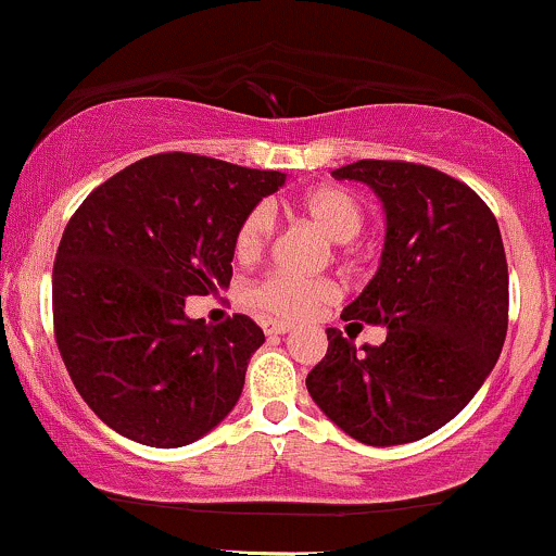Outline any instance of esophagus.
Masks as SVG:
<instances>
[{"label": "esophagus", "instance_id": "34e87169", "mask_svg": "<svg viewBox=\"0 0 556 556\" xmlns=\"http://www.w3.org/2000/svg\"><path fill=\"white\" fill-rule=\"evenodd\" d=\"M261 327H264V331L269 337H279V334H287V331H290L292 327L287 321H277V318H264V321H261Z\"/></svg>", "mask_w": 556, "mask_h": 556}]
</instances>
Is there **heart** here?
Masks as SVG:
<instances>
[{
  "mask_svg": "<svg viewBox=\"0 0 556 556\" xmlns=\"http://www.w3.org/2000/svg\"><path fill=\"white\" fill-rule=\"evenodd\" d=\"M298 212L314 225L324 238L342 242V253H348V242L358 238L366 225V206L361 198L340 185H318L300 195ZM274 235V216L269 206H256L242 216L235 232V256L240 261H256L264 256ZM337 298V285L331 279H303L295 274H269L258 279L248 290V303L253 308L279 318H305L321 305Z\"/></svg>",
  "mask_w": 556,
  "mask_h": 556,
  "instance_id": "b5f03b06",
  "label": "heart"
}]
</instances>
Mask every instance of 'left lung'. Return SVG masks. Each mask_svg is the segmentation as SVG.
<instances>
[{"label": "left lung", "instance_id": "8db88e82", "mask_svg": "<svg viewBox=\"0 0 556 556\" xmlns=\"http://www.w3.org/2000/svg\"><path fill=\"white\" fill-rule=\"evenodd\" d=\"M331 175L371 185L387 208L379 271L342 311L350 327L384 324L387 340L358 353L353 337L327 329V355L305 387L358 442H416L468 405L502 353L509 277L500 225L473 188L426 164L361 159Z\"/></svg>", "mask_w": 556, "mask_h": 556}]
</instances>
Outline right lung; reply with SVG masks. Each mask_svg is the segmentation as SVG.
Wrapping results in <instances>:
<instances>
[{"mask_svg": "<svg viewBox=\"0 0 556 556\" xmlns=\"http://www.w3.org/2000/svg\"><path fill=\"white\" fill-rule=\"evenodd\" d=\"M282 185V172L169 151L117 172L70 216L52 274L54 340L110 429L172 450L232 410L264 331L242 314L193 321L185 298L229 285L242 216Z\"/></svg>", "mask_w": 556, "mask_h": 556, "instance_id": "right-lung-1", "label": "right lung"}]
</instances>
